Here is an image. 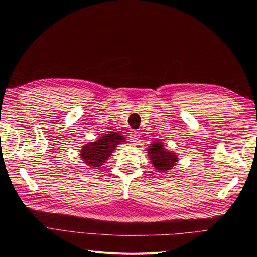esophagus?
Returning <instances> with one entry per match:
<instances>
[{
  "label": "esophagus",
  "mask_w": 257,
  "mask_h": 257,
  "mask_svg": "<svg viewBox=\"0 0 257 257\" xmlns=\"http://www.w3.org/2000/svg\"><path fill=\"white\" fill-rule=\"evenodd\" d=\"M139 138H140V134L137 131H131L129 133V139L133 143H138L139 142Z\"/></svg>",
  "instance_id": "1"
}]
</instances>
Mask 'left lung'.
I'll return each mask as SVG.
<instances>
[{
    "mask_svg": "<svg viewBox=\"0 0 257 257\" xmlns=\"http://www.w3.org/2000/svg\"><path fill=\"white\" fill-rule=\"evenodd\" d=\"M148 156L150 157L152 166L157 172H167L176 165L178 155L177 153L168 151L160 142H154L148 148Z\"/></svg>",
    "mask_w": 257,
    "mask_h": 257,
    "instance_id": "left-lung-1",
    "label": "left lung"
}]
</instances>
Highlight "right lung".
Masks as SVG:
<instances>
[{
	"instance_id": "obj_1",
	"label": "right lung",
	"mask_w": 257,
	"mask_h": 257,
	"mask_svg": "<svg viewBox=\"0 0 257 257\" xmlns=\"http://www.w3.org/2000/svg\"><path fill=\"white\" fill-rule=\"evenodd\" d=\"M125 138L117 132L111 131L100 137L97 141L87 143L80 151V158L92 169H100Z\"/></svg>"
}]
</instances>
